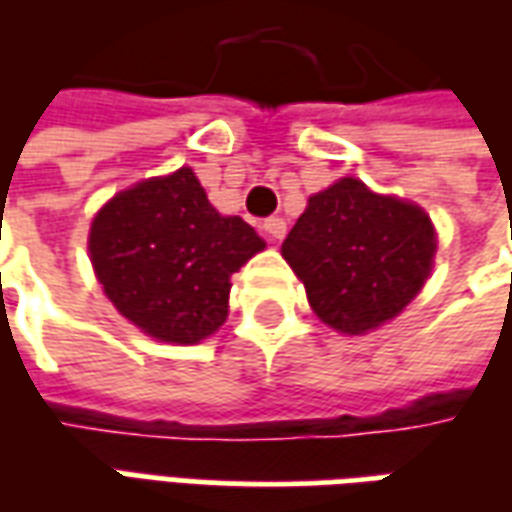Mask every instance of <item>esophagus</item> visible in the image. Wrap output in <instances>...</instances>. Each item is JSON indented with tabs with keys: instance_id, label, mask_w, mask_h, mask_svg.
<instances>
[{
	"instance_id": "1",
	"label": "esophagus",
	"mask_w": 512,
	"mask_h": 512,
	"mask_svg": "<svg viewBox=\"0 0 512 512\" xmlns=\"http://www.w3.org/2000/svg\"><path fill=\"white\" fill-rule=\"evenodd\" d=\"M263 233H266V238L271 244H277V241H282L285 233H288V224H285V219H279V216H271V219L263 222Z\"/></svg>"
}]
</instances>
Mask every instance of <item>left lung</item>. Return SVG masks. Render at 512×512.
<instances>
[{"label": "left lung", "instance_id": "left-lung-1", "mask_svg": "<svg viewBox=\"0 0 512 512\" xmlns=\"http://www.w3.org/2000/svg\"><path fill=\"white\" fill-rule=\"evenodd\" d=\"M436 230L419 205L340 178L312 194L282 244L315 315L365 334L406 310L430 277Z\"/></svg>", "mask_w": 512, "mask_h": 512}]
</instances>
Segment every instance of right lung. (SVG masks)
Masks as SVG:
<instances>
[{"mask_svg": "<svg viewBox=\"0 0 512 512\" xmlns=\"http://www.w3.org/2000/svg\"><path fill=\"white\" fill-rule=\"evenodd\" d=\"M95 277L117 312L164 343L194 345L227 321L230 277L266 241L222 216L191 167L120 191L90 224Z\"/></svg>", "mask_w": 512, "mask_h": 512, "instance_id": "add662e5", "label": "right lung"}]
</instances>
